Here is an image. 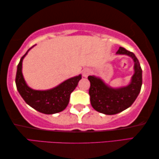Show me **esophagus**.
<instances>
[{
	"label": "esophagus",
	"mask_w": 159,
	"mask_h": 159,
	"mask_svg": "<svg viewBox=\"0 0 159 159\" xmlns=\"http://www.w3.org/2000/svg\"><path fill=\"white\" fill-rule=\"evenodd\" d=\"M90 74V70L86 68V69H84L82 70V76L84 77H87Z\"/></svg>",
	"instance_id": "esophagus-1"
}]
</instances>
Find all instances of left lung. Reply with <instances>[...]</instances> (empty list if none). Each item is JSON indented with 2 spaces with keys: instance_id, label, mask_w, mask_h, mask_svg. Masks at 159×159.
Instances as JSON below:
<instances>
[{
  "instance_id": "obj_1",
  "label": "left lung",
  "mask_w": 159,
  "mask_h": 159,
  "mask_svg": "<svg viewBox=\"0 0 159 159\" xmlns=\"http://www.w3.org/2000/svg\"><path fill=\"white\" fill-rule=\"evenodd\" d=\"M116 55H127L134 60V73L127 86L113 88L101 78L94 75L88 77L92 106L96 111L107 115L118 114L131 107L140 93L142 85V70L135 55L122 47L119 48Z\"/></svg>"
}]
</instances>
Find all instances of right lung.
I'll list each match as a JSON object with an SVG mask.
<instances>
[{
  "label": "right lung",
  "instance_id": "obj_1",
  "mask_svg": "<svg viewBox=\"0 0 159 159\" xmlns=\"http://www.w3.org/2000/svg\"><path fill=\"white\" fill-rule=\"evenodd\" d=\"M31 47L21 57L17 67L16 84L17 89L22 98L29 106L41 113L53 114L64 110L70 102V94L82 79V75L70 78L57 87L48 90H35L32 89L24 80L22 73L23 60Z\"/></svg>",
  "mask_w": 159,
  "mask_h": 159
}]
</instances>
